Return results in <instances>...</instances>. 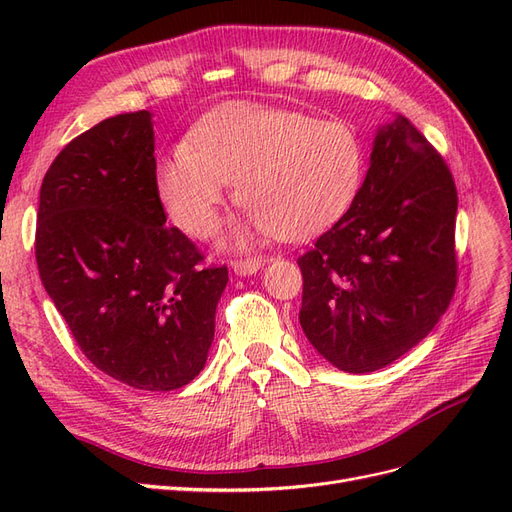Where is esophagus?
Here are the masks:
<instances>
[{"instance_id": "1", "label": "esophagus", "mask_w": 512, "mask_h": 512, "mask_svg": "<svg viewBox=\"0 0 512 512\" xmlns=\"http://www.w3.org/2000/svg\"><path fill=\"white\" fill-rule=\"evenodd\" d=\"M265 262H267L265 258H237L232 260V269H235L237 275H252L258 269H262Z\"/></svg>"}]
</instances>
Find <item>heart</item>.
I'll return each instance as SVG.
<instances>
[{
    "instance_id": "1",
    "label": "heart",
    "mask_w": 512,
    "mask_h": 512,
    "mask_svg": "<svg viewBox=\"0 0 512 512\" xmlns=\"http://www.w3.org/2000/svg\"><path fill=\"white\" fill-rule=\"evenodd\" d=\"M363 166L350 123L232 100L194 123L188 145L160 160L156 181L168 215L194 239L215 235L230 183L256 232L305 239L350 209Z\"/></svg>"
}]
</instances>
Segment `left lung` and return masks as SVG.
<instances>
[{"instance_id": "obj_1", "label": "left lung", "mask_w": 512, "mask_h": 512, "mask_svg": "<svg viewBox=\"0 0 512 512\" xmlns=\"http://www.w3.org/2000/svg\"><path fill=\"white\" fill-rule=\"evenodd\" d=\"M457 188L404 117L382 128L350 209L299 256V322L350 374L397 361L436 327L457 288Z\"/></svg>"}]
</instances>
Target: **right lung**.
Wrapping results in <instances>:
<instances>
[{
  "instance_id": "1",
  "label": "right lung",
  "mask_w": 512,
  "mask_h": 512,
  "mask_svg": "<svg viewBox=\"0 0 512 512\" xmlns=\"http://www.w3.org/2000/svg\"><path fill=\"white\" fill-rule=\"evenodd\" d=\"M40 280L76 346L132 389L173 391L205 367L228 269L166 213L149 111L123 113L59 151L40 188Z\"/></svg>"
}]
</instances>
